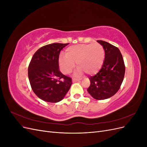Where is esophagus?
<instances>
[{
  "label": "esophagus",
  "mask_w": 147,
  "mask_h": 147,
  "mask_svg": "<svg viewBox=\"0 0 147 147\" xmlns=\"http://www.w3.org/2000/svg\"><path fill=\"white\" fill-rule=\"evenodd\" d=\"M80 80V79H77V78H73L72 79V82H79Z\"/></svg>",
  "instance_id": "1"
}]
</instances>
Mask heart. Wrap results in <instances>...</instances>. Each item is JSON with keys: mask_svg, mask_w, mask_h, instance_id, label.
<instances>
[{"mask_svg": "<svg viewBox=\"0 0 147 147\" xmlns=\"http://www.w3.org/2000/svg\"><path fill=\"white\" fill-rule=\"evenodd\" d=\"M104 59V49L100 44H80L67 48L65 55L59 56V63L64 74L72 72L76 63L78 67L75 75H81L84 72L92 75L100 70Z\"/></svg>", "mask_w": 147, "mask_h": 147, "instance_id": "b5f03b06", "label": "heart"}]
</instances>
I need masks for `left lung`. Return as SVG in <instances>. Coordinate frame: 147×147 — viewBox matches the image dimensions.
I'll return each instance as SVG.
<instances>
[{"label": "left lung", "instance_id": "obj_1", "mask_svg": "<svg viewBox=\"0 0 147 147\" xmlns=\"http://www.w3.org/2000/svg\"><path fill=\"white\" fill-rule=\"evenodd\" d=\"M103 47L105 59L100 70L90 77V86L88 92L93 98L104 100L110 98L119 90L123 81L125 66L119 49L102 40H97Z\"/></svg>", "mask_w": 147, "mask_h": 147}]
</instances>
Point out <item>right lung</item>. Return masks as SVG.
<instances>
[{
	"label": "right lung",
	"instance_id": "1",
	"mask_svg": "<svg viewBox=\"0 0 147 147\" xmlns=\"http://www.w3.org/2000/svg\"><path fill=\"white\" fill-rule=\"evenodd\" d=\"M69 43H55L39 48L28 67V77L34 92L40 99L56 103L64 99L72 85V79L59 70L60 51Z\"/></svg>",
	"mask_w": 147,
	"mask_h": 147
}]
</instances>
